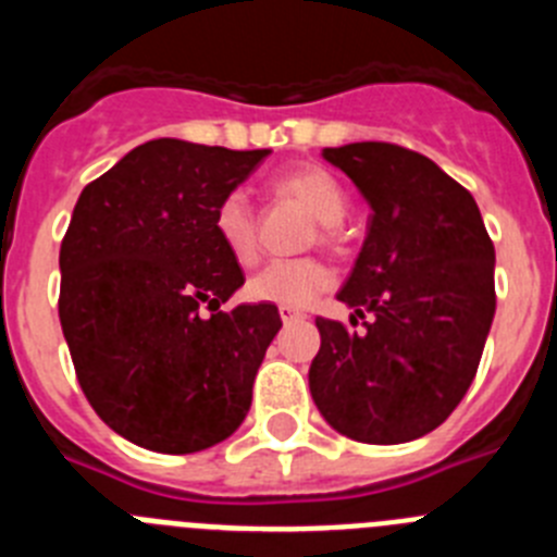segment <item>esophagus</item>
Instances as JSON below:
<instances>
[{"mask_svg":"<svg viewBox=\"0 0 557 557\" xmlns=\"http://www.w3.org/2000/svg\"><path fill=\"white\" fill-rule=\"evenodd\" d=\"M278 314H282L284 323L301 321V318H304V312H298V309H293V307H278Z\"/></svg>","mask_w":557,"mask_h":557,"instance_id":"34e87169","label":"esophagus"}]
</instances>
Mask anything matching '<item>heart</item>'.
Returning <instances> with one entry per match:
<instances>
[{"label": "heart", "instance_id": "b5f03b06", "mask_svg": "<svg viewBox=\"0 0 557 557\" xmlns=\"http://www.w3.org/2000/svg\"><path fill=\"white\" fill-rule=\"evenodd\" d=\"M275 189L284 198H293L295 203L312 214L323 225V243L334 239V225L343 223L348 211V200L343 186L334 175H329L321 166H301L275 181ZM214 231L220 243L228 250L236 264L256 262L259 245H256V220L250 211V200L245 191H228L214 209ZM334 284V273L318 259H295V262H273L256 275H250L245 284L250 301L275 304V307L301 309L326 293Z\"/></svg>", "mask_w": 557, "mask_h": 557}]
</instances>
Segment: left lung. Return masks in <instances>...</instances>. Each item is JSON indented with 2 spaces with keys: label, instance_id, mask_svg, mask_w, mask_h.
I'll use <instances>...</instances> for the list:
<instances>
[{
  "label": "left lung",
  "instance_id": "8db88e82",
  "mask_svg": "<svg viewBox=\"0 0 557 557\" xmlns=\"http://www.w3.org/2000/svg\"><path fill=\"white\" fill-rule=\"evenodd\" d=\"M371 206L337 301L366 334L318 318L309 391L359 444H407L449 418L474 382L496 312L494 243L474 198L421 152L354 141L321 152Z\"/></svg>",
  "mask_w": 557,
  "mask_h": 557
}]
</instances>
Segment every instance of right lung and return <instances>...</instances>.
<instances>
[{
  "label": "right lung",
  "mask_w": 557,
  "mask_h": 557,
  "mask_svg": "<svg viewBox=\"0 0 557 557\" xmlns=\"http://www.w3.org/2000/svg\"><path fill=\"white\" fill-rule=\"evenodd\" d=\"M268 156L152 139L77 198L58 314L88 405L131 444L191 455L248 416L282 318L273 304L220 309L245 275L220 243L214 209Z\"/></svg>",
  "instance_id": "add662e5"
}]
</instances>
